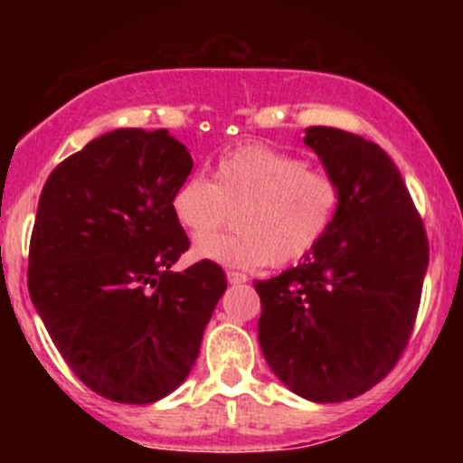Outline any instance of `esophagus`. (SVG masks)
I'll use <instances>...</instances> for the list:
<instances>
[{
    "label": "esophagus",
    "instance_id": "esophagus-1",
    "mask_svg": "<svg viewBox=\"0 0 463 463\" xmlns=\"http://www.w3.org/2000/svg\"><path fill=\"white\" fill-rule=\"evenodd\" d=\"M226 279H228V283H231V285H241V283H246L248 276L241 274V272H235V269H228Z\"/></svg>",
    "mask_w": 463,
    "mask_h": 463
}]
</instances>
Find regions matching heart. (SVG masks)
I'll list each match as a JSON object with an SVG mask.
<instances>
[{"instance_id": "obj_1", "label": "heart", "mask_w": 463, "mask_h": 463, "mask_svg": "<svg viewBox=\"0 0 463 463\" xmlns=\"http://www.w3.org/2000/svg\"><path fill=\"white\" fill-rule=\"evenodd\" d=\"M339 206L342 183L331 172L257 143L226 152L213 178H184L169 198L178 226L200 239L195 254L239 269L283 268L309 257L331 231ZM231 210L238 231L212 238L230 221Z\"/></svg>"}]
</instances>
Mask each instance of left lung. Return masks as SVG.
I'll return each mask as SVG.
<instances>
[{
	"label": "left lung",
	"instance_id": "obj_1",
	"mask_svg": "<svg viewBox=\"0 0 463 463\" xmlns=\"http://www.w3.org/2000/svg\"><path fill=\"white\" fill-rule=\"evenodd\" d=\"M305 143L342 183V206L305 261L254 280L259 344L291 392L342 402L381 383L405 353L429 239L383 147L326 126H311Z\"/></svg>",
	"mask_w": 463,
	"mask_h": 463
}]
</instances>
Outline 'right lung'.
<instances>
[{
    "label": "right lung",
    "instance_id": "add662e5",
    "mask_svg": "<svg viewBox=\"0 0 463 463\" xmlns=\"http://www.w3.org/2000/svg\"><path fill=\"white\" fill-rule=\"evenodd\" d=\"M167 130L119 128L47 178L30 237L28 289L52 342L95 394L150 405L187 379L226 274L172 265L189 237L169 209L191 174Z\"/></svg>",
    "mask_w": 463,
    "mask_h": 463
}]
</instances>
